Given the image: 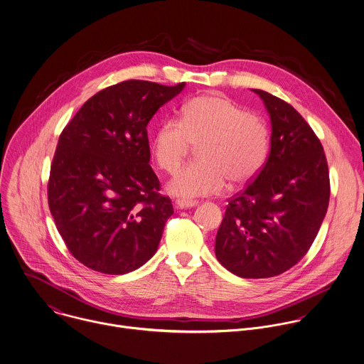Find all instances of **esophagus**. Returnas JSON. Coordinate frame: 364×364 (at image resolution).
Masks as SVG:
<instances>
[{"label": "esophagus", "mask_w": 364, "mask_h": 364, "mask_svg": "<svg viewBox=\"0 0 364 364\" xmlns=\"http://www.w3.org/2000/svg\"><path fill=\"white\" fill-rule=\"evenodd\" d=\"M176 206L179 209H189L198 206V200H189V199H176Z\"/></svg>", "instance_id": "esophagus-1"}]
</instances>
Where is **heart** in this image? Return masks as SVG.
<instances>
[{
	"instance_id": "obj_1",
	"label": "heart",
	"mask_w": 364,
	"mask_h": 364,
	"mask_svg": "<svg viewBox=\"0 0 364 364\" xmlns=\"http://www.w3.org/2000/svg\"><path fill=\"white\" fill-rule=\"evenodd\" d=\"M196 145L198 161L169 182L171 193L183 198L216 195L228 181L242 185L262 168L269 145L264 120L222 95L188 100L179 120H165L155 129L151 152L156 165L175 173Z\"/></svg>"
}]
</instances>
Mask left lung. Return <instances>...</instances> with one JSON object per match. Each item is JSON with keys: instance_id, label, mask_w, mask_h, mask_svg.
I'll use <instances>...</instances> for the list:
<instances>
[{"instance_id": "1", "label": "left lung", "mask_w": 364, "mask_h": 364, "mask_svg": "<svg viewBox=\"0 0 364 364\" xmlns=\"http://www.w3.org/2000/svg\"><path fill=\"white\" fill-rule=\"evenodd\" d=\"M252 92L269 114L271 149L255 179L229 200L215 252L242 278H268L311 248L328 210L331 182L323 146L309 124L287 102Z\"/></svg>"}]
</instances>
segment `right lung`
<instances>
[{"instance_id": "obj_1", "label": "right lung", "mask_w": 364, "mask_h": 364, "mask_svg": "<svg viewBox=\"0 0 364 364\" xmlns=\"http://www.w3.org/2000/svg\"><path fill=\"white\" fill-rule=\"evenodd\" d=\"M183 87L117 83L90 97L63 128L48 202L68 250L87 268L120 275L155 254L173 208L158 193L146 125Z\"/></svg>"}]
</instances>
